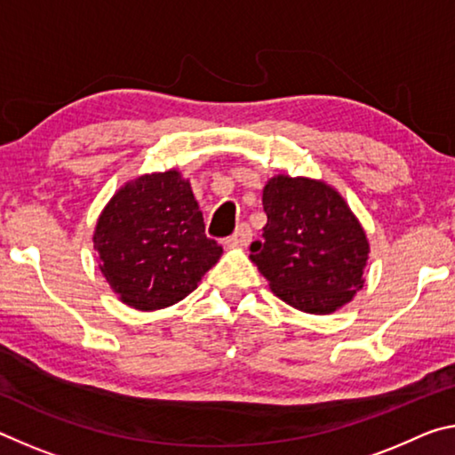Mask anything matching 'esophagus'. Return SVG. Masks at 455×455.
<instances>
[{
	"mask_svg": "<svg viewBox=\"0 0 455 455\" xmlns=\"http://www.w3.org/2000/svg\"><path fill=\"white\" fill-rule=\"evenodd\" d=\"M251 238H252L251 227L246 225V222H241V225H238L236 230L233 233V236L227 238V244L228 246H249Z\"/></svg>",
	"mask_w": 455,
	"mask_h": 455,
	"instance_id": "esophagus-1",
	"label": "esophagus"
}]
</instances>
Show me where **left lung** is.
<instances>
[{"instance_id": "obj_1", "label": "left lung", "mask_w": 455, "mask_h": 455, "mask_svg": "<svg viewBox=\"0 0 455 455\" xmlns=\"http://www.w3.org/2000/svg\"><path fill=\"white\" fill-rule=\"evenodd\" d=\"M263 209L251 260L275 295L313 315L349 303L363 287L369 243L343 196L321 180L279 174L265 184Z\"/></svg>"}]
</instances>
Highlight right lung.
I'll use <instances>...</instances> for the list:
<instances>
[{
  "instance_id": "1",
  "label": "right lung",
  "mask_w": 455,
  "mask_h": 455,
  "mask_svg": "<svg viewBox=\"0 0 455 455\" xmlns=\"http://www.w3.org/2000/svg\"><path fill=\"white\" fill-rule=\"evenodd\" d=\"M94 249L120 301L138 311L179 303L222 255L179 171L126 182L100 214Z\"/></svg>"
}]
</instances>
